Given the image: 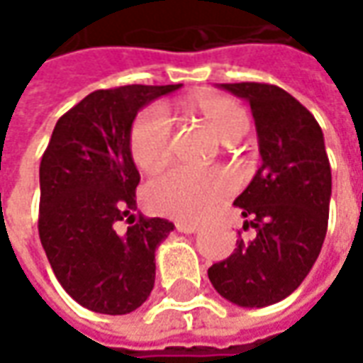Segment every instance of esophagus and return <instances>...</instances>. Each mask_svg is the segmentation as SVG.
I'll use <instances>...</instances> for the list:
<instances>
[{"mask_svg":"<svg viewBox=\"0 0 363 363\" xmlns=\"http://www.w3.org/2000/svg\"><path fill=\"white\" fill-rule=\"evenodd\" d=\"M177 231L179 233H196L199 231V225L196 223H189V220H177L174 223Z\"/></svg>","mask_w":363,"mask_h":363,"instance_id":"1","label":"esophagus"}]
</instances>
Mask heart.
<instances>
[{
    "label": "heart",
    "instance_id": "obj_1",
    "mask_svg": "<svg viewBox=\"0 0 363 363\" xmlns=\"http://www.w3.org/2000/svg\"><path fill=\"white\" fill-rule=\"evenodd\" d=\"M194 112L223 143L243 136L247 118L235 102L220 96H203L193 102ZM130 152L138 169L158 172L172 152V122L162 108L140 112L130 130ZM235 181L225 170H193L177 167L150 182L144 191L146 205L172 219L199 220L211 215L233 193Z\"/></svg>",
    "mask_w": 363,
    "mask_h": 363
}]
</instances>
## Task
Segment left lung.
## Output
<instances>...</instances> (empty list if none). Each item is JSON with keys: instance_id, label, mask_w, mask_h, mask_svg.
Segmentation results:
<instances>
[{"instance_id": "obj_1", "label": "left lung", "mask_w": 363, "mask_h": 363, "mask_svg": "<svg viewBox=\"0 0 363 363\" xmlns=\"http://www.w3.org/2000/svg\"><path fill=\"white\" fill-rule=\"evenodd\" d=\"M219 88L249 102L261 167L235 199L255 237L208 267L220 297L265 307L291 295L311 271L328 233L331 169L318 120L279 86L241 82Z\"/></svg>"}]
</instances>
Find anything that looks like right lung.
Listing matches in <instances>:
<instances>
[{"instance_id": "right-lung-1", "label": "right lung", "mask_w": 363, "mask_h": 363, "mask_svg": "<svg viewBox=\"0 0 363 363\" xmlns=\"http://www.w3.org/2000/svg\"><path fill=\"white\" fill-rule=\"evenodd\" d=\"M181 86L96 90L52 132L40 162L38 231L60 285L90 311L130 313L155 287V251L174 225L134 215L140 174L130 130L146 104Z\"/></svg>"}]
</instances>
